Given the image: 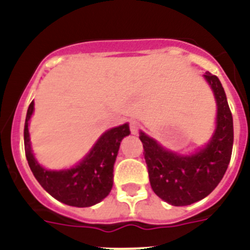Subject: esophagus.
I'll list each match as a JSON object with an SVG mask.
<instances>
[{
  "instance_id": "1",
  "label": "esophagus",
  "mask_w": 250,
  "mask_h": 250,
  "mask_svg": "<svg viewBox=\"0 0 250 250\" xmlns=\"http://www.w3.org/2000/svg\"><path fill=\"white\" fill-rule=\"evenodd\" d=\"M140 128V123L138 121H130V132L132 134H137Z\"/></svg>"
}]
</instances>
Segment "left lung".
<instances>
[{
  "instance_id": "1",
  "label": "left lung",
  "mask_w": 250,
  "mask_h": 250,
  "mask_svg": "<svg viewBox=\"0 0 250 250\" xmlns=\"http://www.w3.org/2000/svg\"><path fill=\"white\" fill-rule=\"evenodd\" d=\"M216 101V127L204 146L192 154L166 149L140 132L150 186L164 202L186 207L204 199L221 182L233 146V120L222 84L216 76L204 74Z\"/></svg>"
}]
</instances>
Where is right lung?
Here are the masks:
<instances>
[{
  "instance_id": "right-lung-1",
  "label": "right lung",
  "mask_w": 250,
  "mask_h": 250,
  "mask_svg": "<svg viewBox=\"0 0 250 250\" xmlns=\"http://www.w3.org/2000/svg\"><path fill=\"white\" fill-rule=\"evenodd\" d=\"M33 112L31 101L24 125V146L29 167L40 186L51 197L69 207H93L105 199L112 189L113 166L121 142L130 134L129 125L106 130L90 151L71 168L47 169L39 164L31 149L29 122Z\"/></svg>"
}]
</instances>
